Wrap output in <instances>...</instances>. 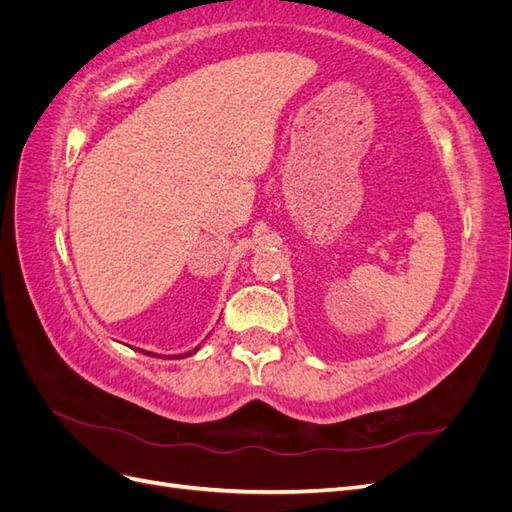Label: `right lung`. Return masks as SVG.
Segmentation results:
<instances>
[{"label": "right lung", "mask_w": 512, "mask_h": 512, "mask_svg": "<svg viewBox=\"0 0 512 512\" xmlns=\"http://www.w3.org/2000/svg\"><path fill=\"white\" fill-rule=\"evenodd\" d=\"M200 348V346H198ZM198 348H194V350H190V352H185V354H181V356H190V354H194ZM141 352H145V350H141ZM145 354H149V356H158V354H151V352H145Z\"/></svg>", "instance_id": "right-lung-1"}]
</instances>
